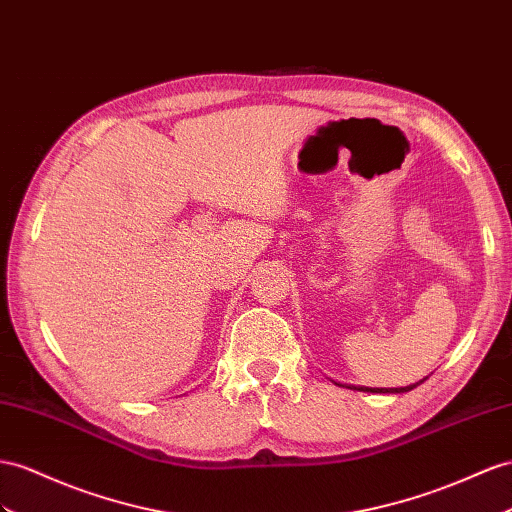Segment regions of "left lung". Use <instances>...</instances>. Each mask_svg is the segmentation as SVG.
<instances>
[{"label":"left lung","instance_id":"1","mask_svg":"<svg viewBox=\"0 0 512 512\" xmlns=\"http://www.w3.org/2000/svg\"><path fill=\"white\" fill-rule=\"evenodd\" d=\"M428 378V376H426ZM426 378H424V381H426ZM424 381H419V383H415V385H409V387H400V389H378V391H381V393H387V391H391V393H404V391H411L413 387H417V385H422ZM350 389H357V387H350ZM359 389H363V387H359ZM365 391H368V389H365ZM370 391H374V389H370Z\"/></svg>","mask_w":512,"mask_h":512}]
</instances>
